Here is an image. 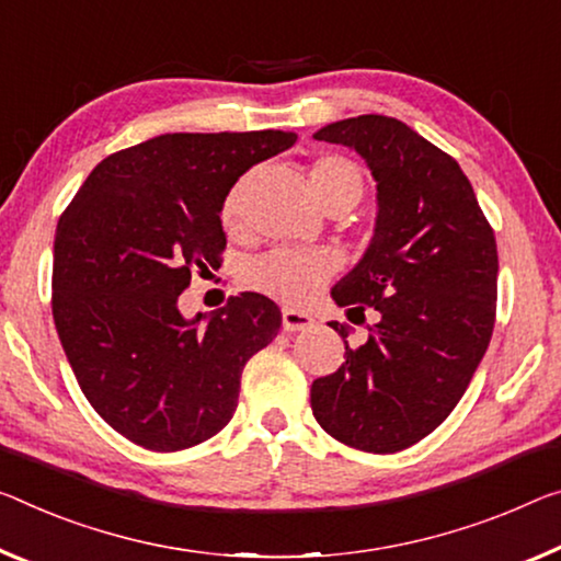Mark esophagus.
Instances as JSON below:
<instances>
[{"instance_id": "34e87169", "label": "esophagus", "mask_w": 561, "mask_h": 561, "mask_svg": "<svg viewBox=\"0 0 561 561\" xmlns=\"http://www.w3.org/2000/svg\"><path fill=\"white\" fill-rule=\"evenodd\" d=\"M313 316L304 313V310L296 308H283V331L296 333V331H308L313 329Z\"/></svg>"}]
</instances>
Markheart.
<instances>
[{"label": "heart", "instance_id": "heart-1", "mask_svg": "<svg viewBox=\"0 0 561 561\" xmlns=\"http://www.w3.org/2000/svg\"><path fill=\"white\" fill-rule=\"evenodd\" d=\"M310 187L318 203L325 210L343 201H360L364 195V175L356 162L343 154H321L308 168ZM240 210V187H232L222 203V222L232 226ZM335 257L329 253H298V251H271L253 257L245 265L243 278L253 290L271 296L283 304H306L316 290L331 278Z\"/></svg>", "mask_w": 561, "mask_h": 561}]
</instances>
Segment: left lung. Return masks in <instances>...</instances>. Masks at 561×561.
Instances as JSON below:
<instances>
[{
  "instance_id": "obj_1",
  "label": "left lung",
  "mask_w": 561,
  "mask_h": 561,
  "mask_svg": "<svg viewBox=\"0 0 561 561\" xmlns=\"http://www.w3.org/2000/svg\"><path fill=\"white\" fill-rule=\"evenodd\" d=\"M376 180L368 251L335 283L341 308L378 310L364 346L310 386L325 434L370 454L409 449L449 416L484 358L496 316V240L469 178L396 117L358 115L318 130ZM348 339V329L331 323Z\"/></svg>"
}]
</instances>
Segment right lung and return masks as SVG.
Segmentation results:
<instances>
[{
  "mask_svg": "<svg viewBox=\"0 0 561 561\" xmlns=\"http://www.w3.org/2000/svg\"><path fill=\"white\" fill-rule=\"evenodd\" d=\"M296 140L283 130L152 137L102 160L59 218V341L92 409L133 444L180 451L218 434L248 358L278 335L280 310L261 293L193 321L178 296L220 263L230 187Z\"/></svg>",
  "mask_w": 561,
  "mask_h": 561,
  "instance_id": "obj_1",
  "label": "right lung"
}]
</instances>
